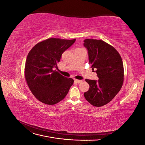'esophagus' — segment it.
I'll list each match as a JSON object with an SVG mask.
<instances>
[{
	"instance_id": "esophagus-1",
	"label": "esophagus",
	"mask_w": 145,
	"mask_h": 145,
	"mask_svg": "<svg viewBox=\"0 0 145 145\" xmlns=\"http://www.w3.org/2000/svg\"><path fill=\"white\" fill-rule=\"evenodd\" d=\"M74 81H75V82H76L77 83H80L82 82V80H77V79H75L74 80Z\"/></svg>"
}]
</instances>
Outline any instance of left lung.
<instances>
[{"mask_svg": "<svg viewBox=\"0 0 145 145\" xmlns=\"http://www.w3.org/2000/svg\"><path fill=\"white\" fill-rule=\"evenodd\" d=\"M89 63L95 69L99 80L86 79L89 89L84 93L86 100L94 106L106 105L121 88L124 69L120 54L112 46L102 40L85 39Z\"/></svg>", "mask_w": 145, "mask_h": 145, "instance_id": "left-lung-1", "label": "left lung"}]
</instances>
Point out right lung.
Instances as JSON below:
<instances>
[{
  "label": "right lung",
  "instance_id": "obj_1",
  "mask_svg": "<svg viewBox=\"0 0 145 145\" xmlns=\"http://www.w3.org/2000/svg\"><path fill=\"white\" fill-rule=\"evenodd\" d=\"M50 38L39 42L30 50L25 66V77L33 94L40 102L49 105L62 100L74 80L61 75L57 68L63 52L75 42Z\"/></svg>",
  "mask_w": 145,
  "mask_h": 145
}]
</instances>
